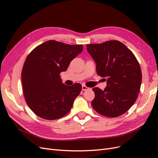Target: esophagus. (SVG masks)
I'll use <instances>...</instances> for the list:
<instances>
[{
    "instance_id": "esophagus-1",
    "label": "esophagus",
    "mask_w": 158,
    "mask_h": 158,
    "mask_svg": "<svg viewBox=\"0 0 158 158\" xmlns=\"http://www.w3.org/2000/svg\"><path fill=\"white\" fill-rule=\"evenodd\" d=\"M82 90L85 91V90H87V89H89V88L87 87V86H86V85H82Z\"/></svg>"
}]
</instances>
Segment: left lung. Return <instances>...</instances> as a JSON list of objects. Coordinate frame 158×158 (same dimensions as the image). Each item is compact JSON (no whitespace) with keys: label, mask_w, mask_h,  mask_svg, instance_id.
Instances as JSON below:
<instances>
[{"label":"left lung","mask_w":158,"mask_h":158,"mask_svg":"<svg viewBox=\"0 0 158 158\" xmlns=\"http://www.w3.org/2000/svg\"><path fill=\"white\" fill-rule=\"evenodd\" d=\"M87 51L96 63L98 75L106 77L107 86L93 88V108L108 117L125 113L135 103L140 92L142 71L133 52L123 43L111 40L88 44Z\"/></svg>","instance_id":"1"}]
</instances>
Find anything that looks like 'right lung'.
I'll return each instance as SVG.
<instances>
[{
    "label": "right lung",
    "mask_w": 158,
    "mask_h": 158,
    "mask_svg": "<svg viewBox=\"0 0 158 158\" xmlns=\"http://www.w3.org/2000/svg\"><path fill=\"white\" fill-rule=\"evenodd\" d=\"M83 50L82 45H69L49 40L33 49L22 70L26 102L37 116L55 120L65 116L82 90L78 83H62L60 73Z\"/></svg>",
    "instance_id": "1"
}]
</instances>
